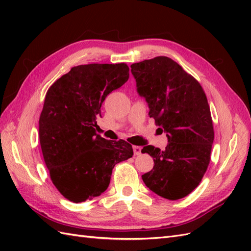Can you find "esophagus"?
Instances as JSON below:
<instances>
[{"label":"esophagus","mask_w":251,"mask_h":251,"mask_svg":"<svg viewBox=\"0 0 251 251\" xmlns=\"http://www.w3.org/2000/svg\"><path fill=\"white\" fill-rule=\"evenodd\" d=\"M133 150H134V154H135V155H140V154H141V148H140V147L134 146V147H133Z\"/></svg>","instance_id":"1"}]
</instances>
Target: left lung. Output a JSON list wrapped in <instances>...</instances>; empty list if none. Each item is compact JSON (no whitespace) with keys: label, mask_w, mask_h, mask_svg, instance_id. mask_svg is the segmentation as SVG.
I'll use <instances>...</instances> for the list:
<instances>
[{"label":"left lung","mask_w":251,"mask_h":251,"mask_svg":"<svg viewBox=\"0 0 251 251\" xmlns=\"http://www.w3.org/2000/svg\"><path fill=\"white\" fill-rule=\"evenodd\" d=\"M137 93L149 105V115L166 133L164 150L144 147L154 168L142 175L158 196L178 200L199 185L210 160L214 127L210 109L200 83L166 56L131 65Z\"/></svg>","instance_id":"1"}]
</instances>
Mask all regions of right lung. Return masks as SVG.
<instances>
[{
    "label": "right lung",
    "instance_id": "right-lung-1",
    "mask_svg": "<svg viewBox=\"0 0 251 251\" xmlns=\"http://www.w3.org/2000/svg\"><path fill=\"white\" fill-rule=\"evenodd\" d=\"M128 76L123 63L80 65L47 91L39 121L43 157L53 184L74 203L100 196L114 166L133 156L130 143H113L96 134L105 97Z\"/></svg>",
    "mask_w": 251,
    "mask_h": 251
}]
</instances>
